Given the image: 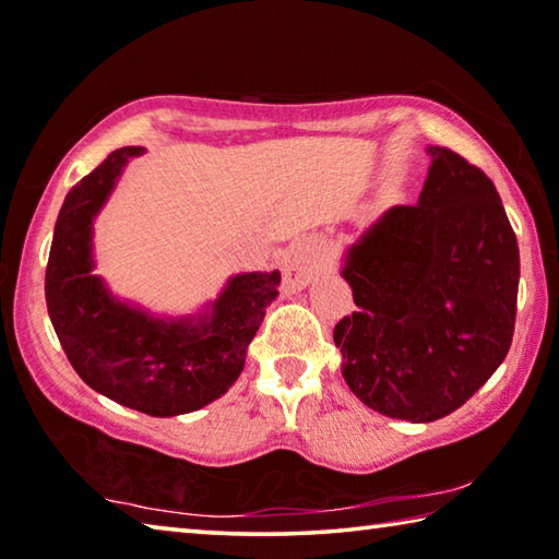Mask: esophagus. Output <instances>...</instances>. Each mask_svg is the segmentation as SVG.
Here are the masks:
<instances>
[{
    "instance_id": "34e87169",
    "label": "esophagus",
    "mask_w": 559,
    "mask_h": 559,
    "mask_svg": "<svg viewBox=\"0 0 559 559\" xmlns=\"http://www.w3.org/2000/svg\"><path fill=\"white\" fill-rule=\"evenodd\" d=\"M319 262H322V254H319V245L314 240L292 245L285 258V287L289 292L305 289L314 280Z\"/></svg>"
}]
</instances>
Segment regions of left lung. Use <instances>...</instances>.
I'll use <instances>...</instances> for the list:
<instances>
[{
  "label": "left lung",
  "mask_w": 559,
  "mask_h": 559,
  "mask_svg": "<svg viewBox=\"0 0 559 559\" xmlns=\"http://www.w3.org/2000/svg\"><path fill=\"white\" fill-rule=\"evenodd\" d=\"M416 205L383 213L342 277L356 312L334 326L342 373L383 416L428 424L461 408L508 356L520 252L492 180L431 145Z\"/></svg>",
  "instance_id": "8db88e82"
}]
</instances>
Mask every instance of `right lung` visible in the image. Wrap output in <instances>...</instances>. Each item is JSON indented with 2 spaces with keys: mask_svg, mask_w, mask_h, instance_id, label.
Here are the masks:
<instances>
[{
  "mask_svg": "<svg viewBox=\"0 0 559 559\" xmlns=\"http://www.w3.org/2000/svg\"><path fill=\"white\" fill-rule=\"evenodd\" d=\"M141 153L139 145L114 151L63 198L44 292L73 371L116 404L168 418L213 404L237 381L280 272L235 274L198 317L160 319L116 299L94 274V219Z\"/></svg>",
  "mask_w": 559,
  "mask_h": 559,
  "instance_id": "obj_1",
  "label": "right lung"
}]
</instances>
